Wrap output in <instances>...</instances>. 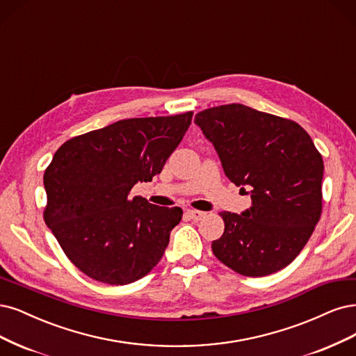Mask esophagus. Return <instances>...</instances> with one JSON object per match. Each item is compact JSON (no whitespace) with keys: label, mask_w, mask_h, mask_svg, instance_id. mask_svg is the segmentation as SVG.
<instances>
[{"label":"esophagus","mask_w":356,"mask_h":356,"mask_svg":"<svg viewBox=\"0 0 356 356\" xmlns=\"http://www.w3.org/2000/svg\"><path fill=\"white\" fill-rule=\"evenodd\" d=\"M207 213L206 212H202V211H188V216L193 219V220H202Z\"/></svg>","instance_id":"34e87169"}]
</instances>
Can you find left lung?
<instances>
[{"label": "left lung", "mask_w": 356, "mask_h": 356, "mask_svg": "<svg viewBox=\"0 0 356 356\" xmlns=\"http://www.w3.org/2000/svg\"><path fill=\"white\" fill-rule=\"evenodd\" d=\"M194 122L215 145L229 181L250 188L246 212L219 213L225 229L212 243L213 254L246 277L286 268L323 212L324 162L309 134L290 119L237 103L202 110Z\"/></svg>", "instance_id": "1"}]
</instances>
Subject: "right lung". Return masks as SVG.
<instances>
[{
	"instance_id": "1",
	"label": "right lung",
	"mask_w": 356,
	"mask_h": 356,
	"mask_svg": "<svg viewBox=\"0 0 356 356\" xmlns=\"http://www.w3.org/2000/svg\"><path fill=\"white\" fill-rule=\"evenodd\" d=\"M191 118L193 112L124 119L60 145L44 172V220L85 275L124 286L162 259L182 209L129 191L162 172Z\"/></svg>"
}]
</instances>
